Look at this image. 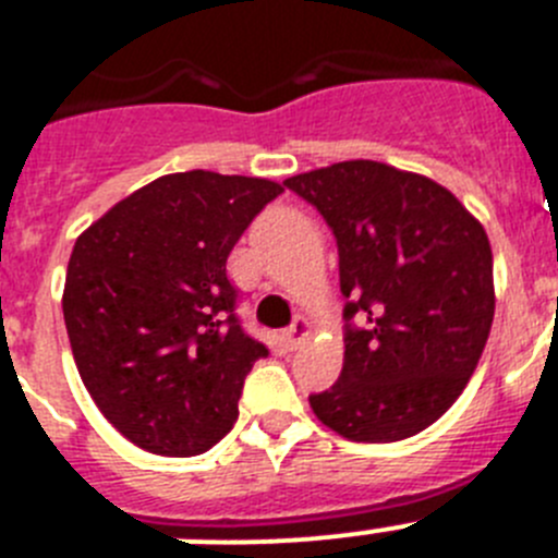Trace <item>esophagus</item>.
<instances>
[{
  "label": "esophagus",
  "mask_w": 558,
  "mask_h": 558,
  "mask_svg": "<svg viewBox=\"0 0 558 558\" xmlns=\"http://www.w3.org/2000/svg\"><path fill=\"white\" fill-rule=\"evenodd\" d=\"M306 337H310V324H306L304 318H299L293 326H290V329L282 331V345L288 351H295L301 342L306 340Z\"/></svg>",
  "instance_id": "34e87169"
}]
</instances>
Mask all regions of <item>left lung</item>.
Instances as JSON below:
<instances>
[{
	"mask_svg": "<svg viewBox=\"0 0 558 558\" xmlns=\"http://www.w3.org/2000/svg\"><path fill=\"white\" fill-rule=\"evenodd\" d=\"M313 204L340 257V379L310 396L324 426L396 442L432 426L476 371L495 315L493 248L459 198L373 160L284 179Z\"/></svg>",
	"mask_w": 558,
	"mask_h": 558,
	"instance_id": "left-lung-1",
	"label": "left lung"
}]
</instances>
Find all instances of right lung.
Segmentation results:
<instances>
[{
    "label": "right lung",
    "instance_id": "right-lung-1",
    "mask_svg": "<svg viewBox=\"0 0 558 558\" xmlns=\"http://www.w3.org/2000/svg\"><path fill=\"white\" fill-rule=\"evenodd\" d=\"M282 193L257 177L168 173L82 232L63 318L101 415L137 448L196 457L232 432L252 365L227 257Z\"/></svg>",
    "mask_w": 558,
    "mask_h": 558
}]
</instances>
